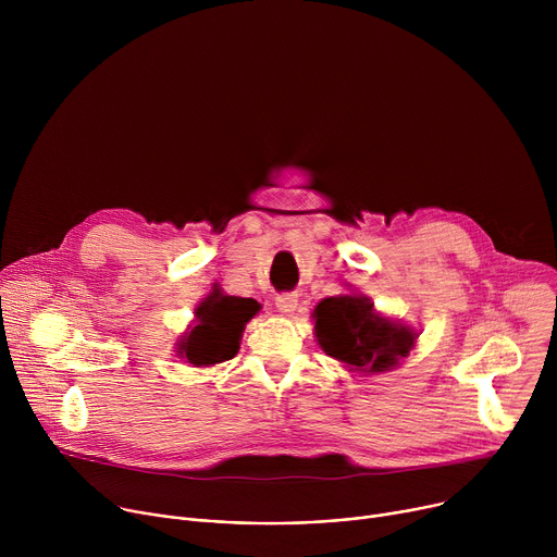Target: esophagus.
<instances>
[{
    "instance_id": "34e87169",
    "label": "esophagus",
    "mask_w": 557,
    "mask_h": 557,
    "mask_svg": "<svg viewBox=\"0 0 557 557\" xmlns=\"http://www.w3.org/2000/svg\"><path fill=\"white\" fill-rule=\"evenodd\" d=\"M275 306H277V310L290 314L297 308V295L295 293H282V295L275 297Z\"/></svg>"
}]
</instances>
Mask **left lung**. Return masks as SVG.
I'll return each mask as SVG.
<instances>
[{
    "label": "left lung",
    "mask_w": 557,
    "mask_h": 557,
    "mask_svg": "<svg viewBox=\"0 0 557 557\" xmlns=\"http://www.w3.org/2000/svg\"><path fill=\"white\" fill-rule=\"evenodd\" d=\"M314 335L326 355L361 370L385 372L408 357L414 333L383 320L368 297H326L314 308Z\"/></svg>",
    "instance_id": "obj_1"
}]
</instances>
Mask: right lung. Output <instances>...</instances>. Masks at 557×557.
Listing matches in <instances>:
<instances>
[{"label":"right lung","mask_w":557,"mask_h":557,"mask_svg":"<svg viewBox=\"0 0 557 557\" xmlns=\"http://www.w3.org/2000/svg\"><path fill=\"white\" fill-rule=\"evenodd\" d=\"M260 310L251 297L222 295L218 288L196 308L198 324L181 339L178 355L191 366H213L235 357L245 324Z\"/></svg>","instance_id":"right-lung-1"}]
</instances>
